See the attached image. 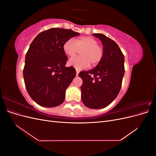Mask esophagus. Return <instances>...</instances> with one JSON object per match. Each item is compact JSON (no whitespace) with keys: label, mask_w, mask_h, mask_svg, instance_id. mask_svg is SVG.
I'll return each mask as SVG.
<instances>
[{"label":"esophagus","mask_w":156,"mask_h":156,"mask_svg":"<svg viewBox=\"0 0 156 156\" xmlns=\"http://www.w3.org/2000/svg\"><path fill=\"white\" fill-rule=\"evenodd\" d=\"M79 73V69H76V75H77V76L78 75Z\"/></svg>","instance_id":"1"}]
</instances>
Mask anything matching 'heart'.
I'll list each match as a JSON object with an SVG mask.
<instances>
[{
    "instance_id": "heart-1",
    "label": "heart",
    "mask_w": 156,
    "mask_h": 156,
    "mask_svg": "<svg viewBox=\"0 0 156 156\" xmlns=\"http://www.w3.org/2000/svg\"><path fill=\"white\" fill-rule=\"evenodd\" d=\"M63 50L68 56L76 55L81 51L79 56L69 60V64L77 69L88 68L90 64L95 66L100 62L103 55V49L96 39L91 36H83L74 40L68 39L63 45Z\"/></svg>"
}]
</instances>
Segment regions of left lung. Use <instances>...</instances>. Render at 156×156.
I'll use <instances>...</instances> for the list:
<instances>
[{
	"label": "left lung",
	"mask_w": 156,
	"mask_h": 156,
	"mask_svg": "<svg viewBox=\"0 0 156 156\" xmlns=\"http://www.w3.org/2000/svg\"><path fill=\"white\" fill-rule=\"evenodd\" d=\"M103 46L102 59L96 68L83 71L81 87L84 105L91 108L105 107L115 100L122 87L124 75V56L115 41L102 34H94Z\"/></svg>",
	"instance_id": "obj_1"
}]
</instances>
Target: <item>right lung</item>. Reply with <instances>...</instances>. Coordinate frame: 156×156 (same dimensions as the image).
Listing matches in <instances>:
<instances>
[{
  "label": "right lung",
  "mask_w": 156,
  "mask_h": 156,
  "mask_svg": "<svg viewBox=\"0 0 156 156\" xmlns=\"http://www.w3.org/2000/svg\"><path fill=\"white\" fill-rule=\"evenodd\" d=\"M80 34L70 29L52 28L40 32L25 56L23 77L26 89L37 104L53 107L64 100L66 90L76 75L75 69L66 67L65 41Z\"/></svg>",
  "instance_id": "1"
}]
</instances>
